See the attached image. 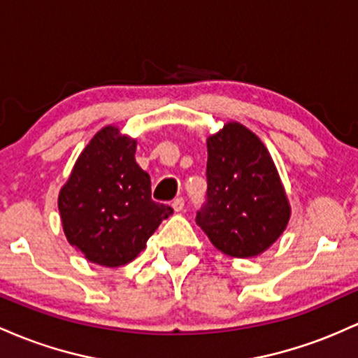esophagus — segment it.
<instances>
[{
  "instance_id": "obj_1",
  "label": "esophagus",
  "mask_w": 358,
  "mask_h": 358,
  "mask_svg": "<svg viewBox=\"0 0 358 358\" xmlns=\"http://www.w3.org/2000/svg\"><path fill=\"white\" fill-rule=\"evenodd\" d=\"M172 208H174V211H182L184 210V199L182 198H176L172 201Z\"/></svg>"
}]
</instances>
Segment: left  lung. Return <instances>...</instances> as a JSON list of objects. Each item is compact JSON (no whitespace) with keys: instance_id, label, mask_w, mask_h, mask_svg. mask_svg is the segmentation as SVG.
<instances>
[{"instance_id":"left-lung-1","label":"left lung","mask_w":358,"mask_h":358,"mask_svg":"<svg viewBox=\"0 0 358 358\" xmlns=\"http://www.w3.org/2000/svg\"><path fill=\"white\" fill-rule=\"evenodd\" d=\"M206 203L196 223L223 254L248 259L286 230L291 206L271 154L236 122L208 138Z\"/></svg>"}]
</instances>
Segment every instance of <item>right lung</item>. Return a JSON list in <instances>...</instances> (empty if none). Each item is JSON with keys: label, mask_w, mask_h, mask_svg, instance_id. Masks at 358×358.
Wrapping results in <instances>:
<instances>
[{"label": "right lung", "mask_w": 358, "mask_h": 358, "mask_svg": "<svg viewBox=\"0 0 358 358\" xmlns=\"http://www.w3.org/2000/svg\"><path fill=\"white\" fill-rule=\"evenodd\" d=\"M136 140L104 127L76 160L59 192L66 238L92 264L120 267L145 248L172 208L152 201L150 176L135 160Z\"/></svg>", "instance_id": "add662e5"}]
</instances>
